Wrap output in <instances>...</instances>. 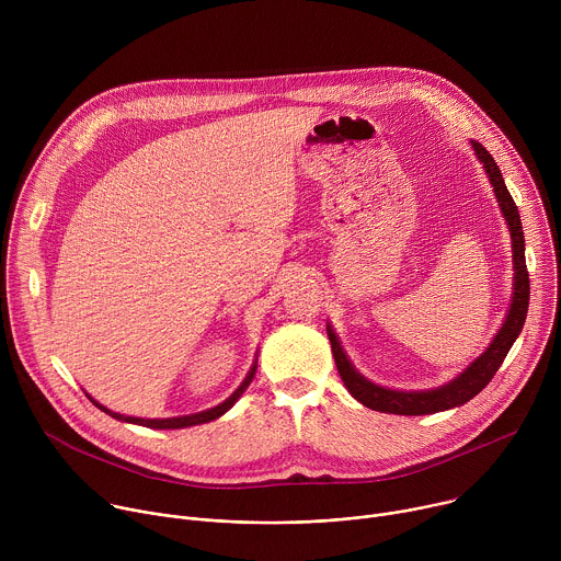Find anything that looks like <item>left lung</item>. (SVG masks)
Returning a JSON list of instances; mask_svg holds the SVG:
<instances>
[{
    "instance_id": "1",
    "label": "left lung",
    "mask_w": 561,
    "mask_h": 561,
    "mask_svg": "<svg viewBox=\"0 0 561 561\" xmlns=\"http://www.w3.org/2000/svg\"><path fill=\"white\" fill-rule=\"evenodd\" d=\"M470 146L479 159V164L484 167V173L489 175V182L493 186V193L497 197V204L502 208V215L508 224L511 230V249H513V297L508 312L504 317V322L500 331L495 333L493 342L486 346V351L474 357L457 377L450 381L428 388V390H397V388H386L379 386L370 379H366L348 359V355L342 348L340 337L335 335L333 329L329 331L333 357L340 370V377L348 392L357 399L359 404L366 409L379 411V413H390V415H433L442 413L455 407H463L466 402L482 392L486 383L495 377L497 368L506 359L511 346L519 337L524 322H526V312H528V297H530V284H528V271H526V255H524V230H522V219L519 210L504 184L502 171L495 164L493 154L474 139H470Z\"/></svg>"
}]
</instances>
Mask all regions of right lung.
Wrapping results in <instances>:
<instances>
[{
	"instance_id": "add662e5",
	"label": "right lung",
	"mask_w": 561,
	"mask_h": 561,
	"mask_svg": "<svg viewBox=\"0 0 561 561\" xmlns=\"http://www.w3.org/2000/svg\"><path fill=\"white\" fill-rule=\"evenodd\" d=\"M255 373H257V355H255V362H253L251 370L247 373L244 381L239 383V386L234 388V392H232L230 397H226L221 404H217V407H213V409H208V411H202V413H193V415H180V417H167V420H144V417H130V415H122V413H115V411L106 409L104 404H100L98 399H93L89 392H87V397L91 399V402H93V404H95L100 411H104L106 415H111V417H115V420H119V422H126V424H137V426H146V428H159V431H175V428H188V426L206 424V422H213V420L221 417L226 411H230V409L234 407L237 399L244 394V390L251 386V381H253Z\"/></svg>"
}]
</instances>
